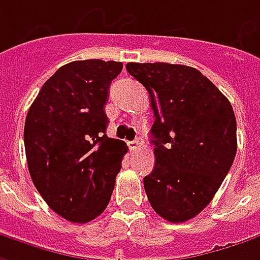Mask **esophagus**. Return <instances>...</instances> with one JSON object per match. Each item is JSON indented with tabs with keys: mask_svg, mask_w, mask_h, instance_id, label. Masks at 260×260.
Here are the masks:
<instances>
[{
	"mask_svg": "<svg viewBox=\"0 0 260 260\" xmlns=\"http://www.w3.org/2000/svg\"><path fill=\"white\" fill-rule=\"evenodd\" d=\"M142 145L141 138H137V140H134V141L128 142V147H129L131 150H137V148H140Z\"/></svg>",
	"mask_w": 260,
	"mask_h": 260,
	"instance_id": "34e87169",
	"label": "esophagus"
}]
</instances>
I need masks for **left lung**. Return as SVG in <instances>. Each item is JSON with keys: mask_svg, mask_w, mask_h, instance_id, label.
<instances>
[{"mask_svg": "<svg viewBox=\"0 0 260 260\" xmlns=\"http://www.w3.org/2000/svg\"><path fill=\"white\" fill-rule=\"evenodd\" d=\"M150 94L155 166L144 177L152 209L185 222L208 205L237 151V125L229 99L197 68L128 62Z\"/></svg>", "mask_w": 260, "mask_h": 260, "instance_id": "8db88e82", "label": "left lung"}]
</instances>
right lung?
<instances>
[{
	"label": "right lung",
	"mask_w": 260,
	"mask_h": 260,
	"mask_svg": "<svg viewBox=\"0 0 260 260\" xmlns=\"http://www.w3.org/2000/svg\"><path fill=\"white\" fill-rule=\"evenodd\" d=\"M123 65L85 59L61 67L42 85L24 123L28 173L62 218L84 224L108 207L126 144L106 135L105 105Z\"/></svg>",
	"instance_id": "obj_1"
}]
</instances>
